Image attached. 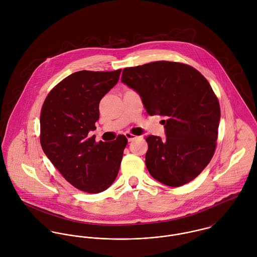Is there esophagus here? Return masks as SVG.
I'll return each mask as SVG.
<instances>
[{"label": "esophagus", "instance_id": "34e87169", "mask_svg": "<svg viewBox=\"0 0 257 257\" xmlns=\"http://www.w3.org/2000/svg\"><path fill=\"white\" fill-rule=\"evenodd\" d=\"M124 136H125V138L127 139L128 142H133V141H135V140L138 138L137 136H135V135H133V134H131V133H125Z\"/></svg>", "mask_w": 257, "mask_h": 257}]
</instances>
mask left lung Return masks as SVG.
<instances>
[{
    "instance_id": "obj_1",
    "label": "left lung",
    "mask_w": 257,
    "mask_h": 257,
    "mask_svg": "<svg viewBox=\"0 0 257 257\" xmlns=\"http://www.w3.org/2000/svg\"><path fill=\"white\" fill-rule=\"evenodd\" d=\"M121 82L139 93L148 114L164 117L165 140L146 138L150 175L170 187L194 180L211 161L218 139L220 104L210 83L195 68L170 61L124 68Z\"/></svg>"
}]
</instances>
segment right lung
Masks as SVG:
<instances>
[{
	"label": "right lung",
	"instance_id": "right-lung-1",
	"mask_svg": "<svg viewBox=\"0 0 257 257\" xmlns=\"http://www.w3.org/2000/svg\"><path fill=\"white\" fill-rule=\"evenodd\" d=\"M121 69L109 72L78 71L57 84L40 112V145L62 176L77 189L100 193L117 176L124 136L111 143H96L95 131L101 99L115 86Z\"/></svg>",
	"mask_w": 257,
	"mask_h": 257
}]
</instances>
